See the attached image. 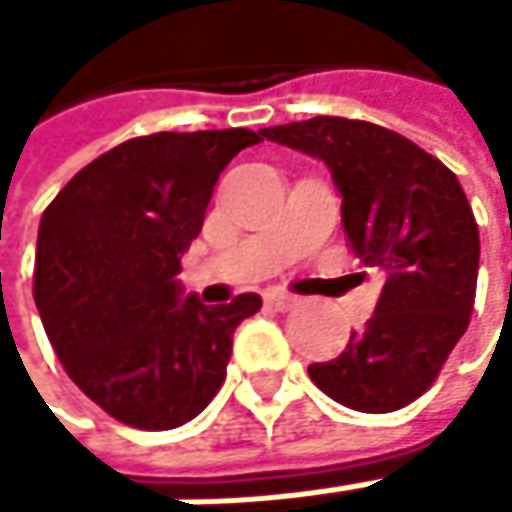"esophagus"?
Listing matches in <instances>:
<instances>
[{
  "label": "esophagus",
  "mask_w": 512,
  "mask_h": 512,
  "mask_svg": "<svg viewBox=\"0 0 512 512\" xmlns=\"http://www.w3.org/2000/svg\"><path fill=\"white\" fill-rule=\"evenodd\" d=\"M264 301H267L270 307H276V310H291V307H298V298H294V294H288V291H282V288H267V291H264Z\"/></svg>",
  "instance_id": "esophagus-1"
}]
</instances>
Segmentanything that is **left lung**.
Listing matches in <instances>:
<instances>
[{"mask_svg":"<svg viewBox=\"0 0 512 512\" xmlns=\"http://www.w3.org/2000/svg\"><path fill=\"white\" fill-rule=\"evenodd\" d=\"M261 134L328 165L350 248L387 276L344 353L310 365L313 384L368 415L405 408L436 381L473 313L479 227L458 178L375 122L316 116Z\"/></svg>","mask_w":512,"mask_h":512,"instance_id":"8db88e82","label":"left lung"}]
</instances>
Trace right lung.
<instances>
[{"label":"right lung","mask_w":512,"mask_h":512,"mask_svg":"<svg viewBox=\"0 0 512 512\" xmlns=\"http://www.w3.org/2000/svg\"><path fill=\"white\" fill-rule=\"evenodd\" d=\"M248 128L159 131L97 156L39 221L33 298L70 381L137 430L193 421L227 378L233 331L258 294L205 307L184 298L181 254L199 236Z\"/></svg>","instance_id":"add662e5"}]
</instances>
